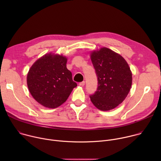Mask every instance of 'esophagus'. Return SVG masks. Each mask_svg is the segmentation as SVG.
Here are the masks:
<instances>
[{
    "mask_svg": "<svg viewBox=\"0 0 161 161\" xmlns=\"http://www.w3.org/2000/svg\"><path fill=\"white\" fill-rule=\"evenodd\" d=\"M85 82L83 81H81V82H80V83H79V85L80 86H83L84 85H85Z\"/></svg>",
    "mask_w": 161,
    "mask_h": 161,
    "instance_id": "1",
    "label": "esophagus"
}]
</instances>
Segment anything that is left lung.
I'll return each instance as SVG.
<instances>
[{
    "label": "left lung",
    "mask_w": 161,
    "mask_h": 161,
    "mask_svg": "<svg viewBox=\"0 0 161 161\" xmlns=\"http://www.w3.org/2000/svg\"><path fill=\"white\" fill-rule=\"evenodd\" d=\"M91 60L97 77V88L90 96L100 110L116 108L127 97L132 85V73L125 59L107 48L91 54Z\"/></svg>",
    "instance_id": "left-lung-1"
}]
</instances>
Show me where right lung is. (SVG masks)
Masks as SVG:
<instances>
[{
    "mask_svg": "<svg viewBox=\"0 0 161 161\" xmlns=\"http://www.w3.org/2000/svg\"><path fill=\"white\" fill-rule=\"evenodd\" d=\"M67 58L48 53L38 59L27 75V85L34 99L41 105L56 108L66 101L77 86L66 67Z\"/></svg>",
    "mask_w": 161,
    "mask_h": 161,
    "instance_id": "obj_1",
    "label": "right lung"
}]
</instances>
